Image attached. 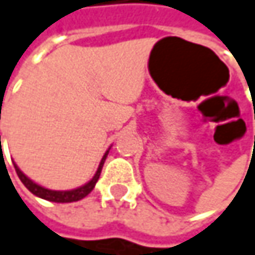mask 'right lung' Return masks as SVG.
I'll list each match as a JSON object with an SVG mask.
<instances>
[{
  "instance_id": "add662e5",
  "label": "right lung",
  "mask_w": 255,
  "mask_h": 255,
  "mask_svg": "<svg viewBox=\"0 0 255 255\" xmlns=\"http://www.w3.org/2000/svg\"><path fill=\"white\" fill-rule=\"evenodd\" d=\"M1 140V137H0ZM1 143V141H0ZM111 149V147H109ZM109 149L106 150V153L103 155L102 161H100V165L94 174V177L91 178L88 183H85L84 186H79L77 189H72V190H51V189H45L42 186H39L38 183L32 181L29 177H26L25 174L20 171V168L14 164V168H16V173L19 178L22 180V183L25 184L26 187L29 189V192H32L35 196H39L42 199H47V201H51V202H60V204H65V202H75V201H79L82 198H85L96 186L97 180L100 177V173H102V168H103V164H105V159L109 153Z\"/></svg>"
}]
</instances>
